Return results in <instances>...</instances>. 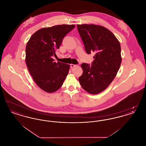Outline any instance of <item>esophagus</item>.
<instances>
[{"label":"esophagus","mask_w":146,"mask_h":146,"mask_svg":"<svg viewBox=\"0 0 146 146\" xmlns=\"http://www.w3.org/2000/svg\"><path fill=\"white\" fill-rule=\"evenodd\" d=\"M70 66V67H71V68H73V67H75L78 66V65H76V64H71Z\"/></svg>","instance_id":"obj_1"}]
</instances>
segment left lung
<instances>
[{"label": "left lung", "instance_id": "obj_1", "mask_svg": "<svg viewBox=\"0 0 146 146\" xmlns=\"http://www.w3.org/2000/svg\"><path fill=\"white\" fill-rule=\"evenodd\" d=\"M86 52H95L91 66L83 63V74L79 78L82 87L91 94L104 91L116 76L121 62V46L111 32L102 26L77 25Z\"/></svg>", "mask_w": 146, "mask_h": 146}]
</instances>
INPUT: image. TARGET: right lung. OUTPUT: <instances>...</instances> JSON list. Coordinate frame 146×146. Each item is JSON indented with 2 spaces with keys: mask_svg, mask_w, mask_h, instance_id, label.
I'll use <instances>...</instances> for the list:
<instances>
[{
  "mask_svg": "<svg viewBox=\"0 0 146 146\" xmlns=\"http://www.w3.org/2000/svg\"><path fill=\"white\" fill-rule=\"evenodd\" d=\"M75 27L74 25H56L35 32L26 48V62L29 72L42 90L52 93L58 90L67 76L70 66L56 62V51L63 38Z\"/></svg>",
  "mask_w": 146,
  "mask_h": 146,
  "instance_id": "right-lung-1",
  "label": "right lung"
}]
</instances>
